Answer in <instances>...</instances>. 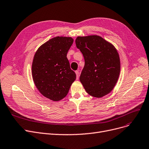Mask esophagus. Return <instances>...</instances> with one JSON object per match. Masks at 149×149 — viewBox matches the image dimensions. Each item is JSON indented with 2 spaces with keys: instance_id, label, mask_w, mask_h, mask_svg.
<instances>
[{
  "instance_id": "obj_1",
  "label": "esophagus",
  "mask_w": 149,
  "mask_h": 149,
  "mask_svg": "<svg viewBox=\"0 0 149 149\" xmlns=\"http://www.w3.org/2000/svg\"><path fill=\"white\" fill-rule=\"evenodd\" d=\"M75 72V74H76L77 79H79V70H76Z\"/></svg>"
}]
</instances>
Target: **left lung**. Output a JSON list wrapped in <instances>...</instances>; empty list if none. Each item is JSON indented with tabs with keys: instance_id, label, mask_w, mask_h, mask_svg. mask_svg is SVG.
Masks as SVG:
<instances>
[{
	"instance_id": "obj_1",
	"label": "left lung",
	"mask_w": 149,
	"mask_h": 149,
	"mask_svg": "<svg viewBox=\"0 0 149 149\" xmlns=\"http://www.w3.org/2000/svg\"><path fill=\"white\" fill-rule=\"evenodd\" d=\"M75 44L85 59L80 81L85 91L97 98L108 94L116 86L120 74L117 49L98 35L78 36Z\"/></svg>"
}]
</instances>
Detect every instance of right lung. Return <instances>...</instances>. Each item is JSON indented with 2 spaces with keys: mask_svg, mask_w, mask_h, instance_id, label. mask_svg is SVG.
Returning <instances> with one entry per match:
<instances>
[{
  "mask_svg": "<svg viewBox=\"0 0 149 149\" xmlns=\"http://www.w3.org/2000/svg\"><path fill=\"white\" fill-rule=\"evenodd\" d=\"M73 38L56 36L38 49L31 66L32 78L40 93L55 102L67 95L76 75L67 58Z\"/></svg>",
  "mask_w": 149,
  "mask_h": 149,
  "instance_id": "right-lung-1",
  "label": "right lung"
}]
</instances>
